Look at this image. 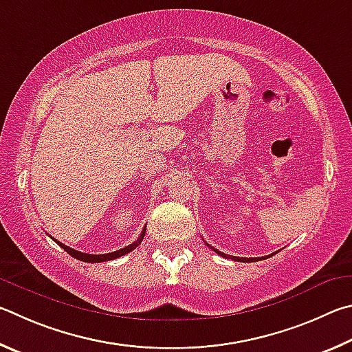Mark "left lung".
Segmentation results:
<instances>
[{"label": "left lung", "instance_id": "left-lung-1", "mask_svg": "<svg viewBox=\"0 0 352 352\" xmlns=\"http://www.w3.org/2000/svg\"><path fill=\"white\" fill-rule=\"evenodd\" d=\"M208 245V244H207ZM208 248H210V245H208ZM213 249V248H212ZM214 252H217L218 255H221V256H224V258H229V260H233V261H241V263H252V261H260V260H264V258H269V256H263V258H239V256H230V255H226V254H221L219 250H217V249H213Z\"/></svg>", "mask_w": 352, "mask_h": 352}]
</instances>
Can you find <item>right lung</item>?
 Masks as SVG:
<instances>
[{"mask_svg":"<svg viewBox=\"0 0 352 352\" xmlns=\"http://www.w3.org/2000/svg\"><path fill=\"white\" fill-rule=\"evenodd\" d=\"M145 230H146V229L142 230L140 236H139V239H138V241H135V243L129 244V245H126V248H123V249H120V250L111 252V254H103V255L83 254V252H78V250H74V249H71V248H67V245H65L63 243H60V241H55V243H57L61 249H65V250L67 252V254H69L71 256L77 258V260H80V261H85V263H103V261L116 260V258H120V256H123V255L129 254V252H131V250H134V249L138 248V245L142 243V239H144V236H145ZM52 239H54V238H52Z\"/></svg>","mask_w":352,"mask_h":352,"instance_id":"right-lung-1","label":"right lung"}]
</instances>
